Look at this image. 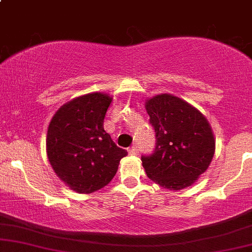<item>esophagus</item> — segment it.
<instances>
[{"mask_svg":"<svg viewBox=\"0 0 252 252\" xmlns=\"http://www.w3.org/2000/svg\"><path fill=\"white\" fill-rule=\"evenodd\" d=\"M129 154L130 155H137L138 154V148L136 146H131L129 148Z\"/></svg>","mask_w":252,"mask_h":252,"instance_id":"obj_1","label":"esophagus"}]
</instances>
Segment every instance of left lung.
Here are the masks:
<instances>
[{"label":"left lung","instance_id":"obj_1","mask_svg":"<svg viewBox=\"0 0 252 252\" xmlns=\"http://www.w3.org/2000/svg\"><path fill=\"white\" fill-rule=\"evenodd\" d=\"M155 148L142 155L147 175L158 186L181 189L198 180L215 154V136L200 111L180 98L158 94L146 103Z\"/></svg>","mask_w":252,"mask_h":252}]
</instances>
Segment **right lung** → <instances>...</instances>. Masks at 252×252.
<instances>
[{"mask_svg":"<svg viewBox=\"0 0 252 252\" xmlns=\"http://www.w3.org/2000/svg\"><path fill=\"white\" fill-rule=\"evenodd\" d=\"M111 99L99 92L78 97L58 110L48 126L46 147L52 168L78 193L106 186L128 154L104 130Z\"/></svg>","mask_w":252,"mask_h":252,"instance_id":"1","label":"right lung"}]
</instances>
